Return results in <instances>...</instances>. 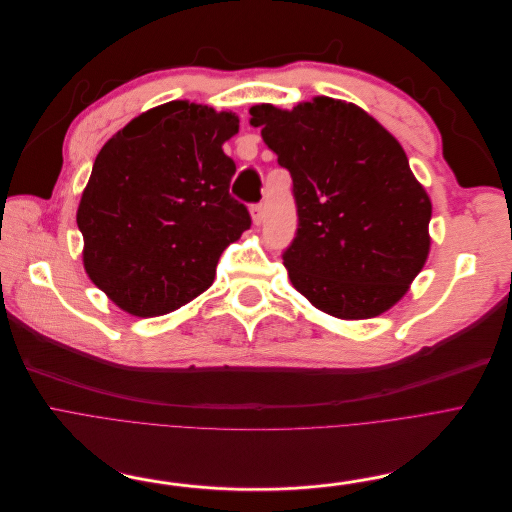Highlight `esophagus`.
<instances>
[{"label": "esophagus", "mask_w": 512, "mask_h": 512, "mask_svg": "<svg viewBox=\"0 0 512 512\" xmlns=\"http://www.w3.org/2000/svg\"><path fill=\"white\" fill-rule=\"evenodd\" d=\"M250 214H252V223H254V225H260V223H262V216H264L262 204H254V206L250 208Z\"/></svg>", "instance_id": "1"}]
</instances>
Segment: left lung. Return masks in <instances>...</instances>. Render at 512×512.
Segmentation results:
<instances>
[{
    "label": "left lung",
    "mask_w": 512,
    "mask_h": 512,
    "mask_svg": "<svg viewBox=\"0 0 512 512\" xmlns=\"http://www.w3.org/2000/svg\"><path fill=\"white\" fill-rule=\"evenodd\" d=\"M250 116L294 181L298 231L283 252L291 285L337 319L392 308L431 246V200L398 139L325 95L294 110L258 104Z\"/></svg>",
    "instance_id": "obj_1"
}]
</instances>
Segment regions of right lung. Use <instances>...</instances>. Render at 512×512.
<instances>
[{
    "mask_svg": "<svg viewBox=\"0 0 512 512\" xmlns=\"http://www.w3.org/2000/svg\"><path fill=\"white\" fill-rule=\"evenodd\" d=\"M233 112L168 102L110 137L77 210L89 279L129 314L160 316L206 291L229 243L250 229L231 198L223 143Z\"/></svg>",
    "mask_w": 512,
    "mask_h": 512,
    "instance_id": "add662e5",
    "label": "right lung"
}]
</instances>
